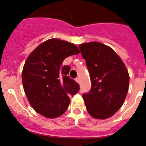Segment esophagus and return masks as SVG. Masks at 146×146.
Returning a JSON list of instances; mask_svg holds the SVG:
<instances>
[{
	"instance_id": "1",
	"label": "esophagus",
	"mask_w": 146,
	"mask_h": 146,
	"mask_svg": "<svg viewBox=\"0 0 146 146\" xmlns=\"http://www.w3.org/2000/svg\"><path fill=\"white\" fill-rule=\"evenodd\" d=\"M75 81L77 82V83H80V79L79 78V77H77V78L75 79Z\"/></svg>"
}]
</instances>
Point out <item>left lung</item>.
Instances as JSON below:
<instances>
[{
  "instance_id": "obj_1",
  "label": "left lung",
  "mask_w": 146,
  "mask_h": 146,
  "mask_svg": "<svg viewBox=\"0 0 146 146\" xmlns=\"http://www.w3.org/2000/svg\"><path fill=\"white\" fill-rule=\"evenodd\" d=\"M91 80V89L84 93L87 111L93 118L112 117L124 104L129 77L122 60L104 44L90 42L79 45Z\"/></svg>"
}]
</instances>
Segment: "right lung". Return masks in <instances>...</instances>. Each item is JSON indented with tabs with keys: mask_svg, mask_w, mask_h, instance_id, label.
Here are the masks:
<instances>
[{
	"mask_svg": "<svg viewBox=\"0 0 146 146\" xmlns=\"http://www.w3.org/2000/svg\"><path fill=\"white\" fill-rule=\"evenodd\" d=\"M79 53L74 44L52 38L29 54L22 71V83L36 112L51 119L66 111L69 97L78 93L80 85L69 77L70 66L61 64L68 56Z\"/></svg>",
	"mask_w": 146,
	"mask_h": 146,
	"instance_id": "right-lung-1",
	"label": "right lung"
}]
</instances>
